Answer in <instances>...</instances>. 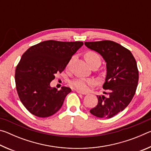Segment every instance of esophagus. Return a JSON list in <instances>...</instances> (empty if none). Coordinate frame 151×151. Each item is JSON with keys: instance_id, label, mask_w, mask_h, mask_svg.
Wrapping results in <instances>:
<instances>
[{"instance_id": "esophagus-1", "label": "esophagus", "mask_w": 151, "mask_h": 151, "mask_svg": "<svg viewBox=\"0 0 151 151\" xmlns=\"http://www.w3.org/2000/svg\"><path fill=\"white\" fill-rule=\"evenodd\" d=\"M76 92L78 94H83V95H85V94H86L87 93H85V92H82V91H78V90H76Z\"/></svg>"}]
</instances>
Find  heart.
Segmentation results:
<instances>
[{"mask_svg":"<svg viewBox=\"0 0 151 151\" xmlns=\"http://www.w3.org/2000/svg\"><path fill=\"white\" fill-rule=\"evenodd\" d=\"M85 58L87 63L91 66L94 63H101V57L96 52L93 51H89L85 55ZM72 59H70L68 62L67 66H69L70 63ZM94 84L93 80L90 78H78L75 79V80L71 81L70 82V85L72 87L77 89L78 91H86L88 89V87Z\"/></svg>","mask_w":151,"mask_h":151,"instance_id":"obj_1","label":"heart"}]
</instances>
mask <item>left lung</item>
Segmentation results:
<instances>
[{"label":"left lung","mask_w":151,"mask_h":151,"mask_svg":"<svg viewBox=\"0 0 151 151\" xmlns=\"http://www.w3.org/2000/svg\"><path fill=\"white\" fill-rule=\"evenodd\" d=\"M86 47L99 53L106 63L103 88L106 96H97L98 104L90 110L94 116L110 119L131 103L139 81V70L131 51L111 40L85 42Z\"/></svg>","instance_id":"obj_1"}]
</instances>
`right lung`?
I'll use <instances>...</instances> for the list:
<instances>
[{
	"label": "right lung",
	"mask_w": 151,
	"mask_h": 151,
	"mask_svg": "<svg viewBox=\"0 0 151 151\" xmlns=\"http://www.w3.org/2000/svg\"><path fill=\"white\" fill-rule=\"evenodd\" d=\"M83 42L46 40L30 47L15 70V83L19 99L30 113L48 117L56 113L71 89L51 87L55 75L62 73Z\"/></svg>",
	"instance_id": "1"
}]
</instances>
